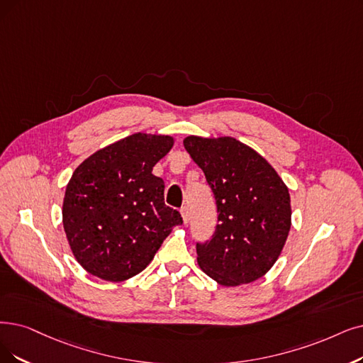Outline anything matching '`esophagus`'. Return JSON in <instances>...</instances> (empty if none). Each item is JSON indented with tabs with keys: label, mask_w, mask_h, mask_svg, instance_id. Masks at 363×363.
<instances>
[{
	"label": "esophagus",
	"mask_w": 363,
	"mask_h": 363,
	"mask_svg": "<svg viewBox=\"0 0 363 363\" xmlns=\"http://www.w3.org/2000/svg\"><path fill=\"white\" fill-rule=\"evenodd\" d=\"M182 217H183V222L184 223H189V220H191V214H189V208L187 207H183L182 210Z\"/></svg>",
	"instance_id": "34e87169"
}]
</instances>
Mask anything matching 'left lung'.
Listing matches in <instances>:
<instances>
[{"mask_svg": "<svg viewBox=\"0 0 363 363\" xmlns=\"http://www.w3.org/2000/svg\"><path fill=\"white\" fill-rule=\"evenodd\" d=\"M217 207L214 234L196 242L198 265L222 286L252 283L279 259L291 230V195L275 169L241 141L187 137Z\"/></svg>", "mask_w": 363, "mask_h": 363, "instance_id": "8db88e82", "label": "left lung"}]
</instances>
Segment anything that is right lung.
Masks as SVG:
<instances>
[{
    "instance_id": "1",
    "label": "right lung",
    "mask_w": 363,
    "mask_h": 363,
    "mask_svg": "<svg viewBox=\"0 0 363 363\" xmlns=\"http://www.w3.org/2000/svg\"><path fill=\"white\" fill-rule=\"evenodd\" d=\"M168 135L133 134L83 161L67 186L62 222L77 262L107 281L146 268L182 214L152 174L172 147Z\"/></svg>"
}]
</instances>
